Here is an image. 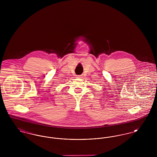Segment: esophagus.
I'll return each mask as SVG.
<instances>
[{
	"mask_svg": "<svg viewBox=\"0 0 157 157\" xmlns=\"http://www.w3.org/2000/svg\"><path fill=\"white\" fill-rule=\"evenodd\" d=\"M77 78H82V75H77Z\"/></svg>",
	"mask_w": 157,
	"mask_h": 157,
	"instance_id": "esophagus-1",
	"label": "esophagus"
}]
</instances>
